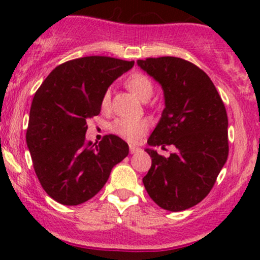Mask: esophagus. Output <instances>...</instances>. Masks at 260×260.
Instances as JSON below:
<instances>
[{
    "label": "esophagus",
    "mask_w": 260,
    "mask_h": 260,
    "mask_svg": "<svg viewBox=\"0 0 260 260\" xmlns=\"http://www.w3.org/2000/svg\"><path fill=\"white\" fill-rule=\"evenodd\" d=\"M138 151H141L140 147H137L135 145H129V152H131V153H137Z\"/></svg>",
    "instance_id": "1"
}]
</instances>
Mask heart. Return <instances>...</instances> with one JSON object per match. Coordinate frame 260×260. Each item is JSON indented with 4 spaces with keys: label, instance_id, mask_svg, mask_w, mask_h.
Returning a JSON list of instances; mask_svg holds the SVG:
<instances>
[{
    "label": "heart",
    "instance_id": "heart-1",
    "mask_svg": "<svg viewBox=\"0 0 260 260\" xmlns=\"http://www.w3.org/2000/svg\"><path fill=\"white\" fill-rule=\"evenodd\" d=\"M124 84L135 95H137L142 101H147L153 94V83L145 73H132L129 77H127ZM109 106H111V91L107 90L102 96V108L108 109ZM148 127V120L146 119L118 118L112 123L111 129L112 132L119 136V137L124 138L129 142H136V141L140 140L141 136L145 135Z\"/></svg>",
    "mask_w": 260,
    "mask_h": 260
}]
</instances>
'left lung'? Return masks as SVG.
Here are the masks:
<instances>
[{
	"label": "left lung",
	"mask_w": 260,
	"mask_h": 260,
	"mask_svg": "<svg viewBox=\"0 0 260 260\" xmlns=\"http://www.w3.org/2000/svg\"><path fill=\"white\" fill-rule=\"evenodd\" d=\"M137 62L165 91L166 107L148 145L176 147L167 158L146 149L152 165L143 185L159 208L186 210L208 196L226 162V109L208 74L192 62L174 56Z\"/></svg>",
	"instance_id": "obj_1"
}]
</instances>
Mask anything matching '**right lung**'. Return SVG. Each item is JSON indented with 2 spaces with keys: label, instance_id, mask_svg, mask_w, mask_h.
Segmentation results:
<instances>
[{
  "label": "right lung",
  "instance_id": "add662e5",
  "mask_svg": "<svg viewBox=\"0 0 260 260\" xmlns=\"http://www.w3.org/2000/svg\"><path fill=\"white\" fill-rule=\"evenodd\" d=\"M135 61L85 56L57 65L32 99L26 143L34 170L51 199L79 205L95 196L112 169L128 154V145L114 135L88 142L86 120L101 113L102 96Z\"/></svg>",
  "mask_w": 260,
  "mask_h": 260
}]
</instances>
